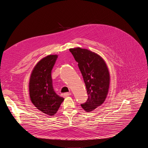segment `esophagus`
Returning a JSON list of instances; mask_svg holds the SVG:
<instances>
[{
  "instance_id": "esophagus-1",
  "label": "esophagus",
  "mask_w": 148,
  "mask_h": 148,
  "mask_svg": "<svg viewBox=\"0 0 148 148\" xmlns=\"http://www.w3.org/2000/svg\"><path fill=\"white\" fill-rule=\"evenodd\" d=\"M70 95H71L70 92H66L63 94V96H64V97H67L70 96Z\"/></svg>"
}]
</instances>
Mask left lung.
<instances>
[{
	"mask_svg": "<svg viewBox=\"0 0 148 148\" xmlns=\"http://www.w3.org/2000/svg\"><path fill=\"white\" fill-rule=\"evenodd\" d=\"M83 77L87 91V101L81 104L86 112L102 105L108 94L110 76L106 63L97 54L79 47L70 49Z\"/></svg>",
	"mask_w": 148,
	"mask_h": 148,
	"instance_id": "left-lung-1",
	"label": "left lung"
}]
</instances>
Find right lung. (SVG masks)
Instances as JSON below:
<instances>
[{
    "instance_id": "right-lung-1",
    "label": "right lung",
    "mask_w": 148,
    "mask_h": 148,
    "mask_svg": "<svg viewBox=\"0 0 148 148\" xmlns=\"http://www.w3.org/2000/svg\"><path fill=\"white\" fill-rule=\"evenodd\" d=\"M57 57V55H49L38 61L29 81L32 102L38 110L51 116L57 112L64 99L55 92L53 87L51 70Z\"/></svg>"
}]
</instances>
